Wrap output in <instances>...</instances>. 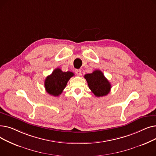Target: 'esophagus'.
Listing matches in <instances>:
<instances>
[{
	"label": "esophagus",
	"mask_w": 156,
	"mask_h": 156,
	"mask_svg": "<svg viewBox=\"0 0 156 156\" xmlns=\"http://www.w3.org/2000/svg\"><path fill=\"white\" fill-rule=\"evenodd\" d=\"M75 73H76V75H78V76H80L81 75V69H75Z\"/></svg>",
	"instance_id": "obj_1"
}]
</instances>
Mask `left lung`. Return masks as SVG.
<instances>
[{
    "mask_svg": "<svg viewBox=\"0 0 156 156\" xmlns=\"http://www.w3.org/2000/svg\"><path fill=\"white\" fill-rule=\"evenodd\" d=\"M84 78L89 88L96 97L105 96L109 93L111 85L101 71L97 69L92 73L86 74Z\"/></svg>",
    "mask_w": 156,
    "mask_h": 156,
    "instance_id": "obj_1",
    "label": "left lung"
}]
</instances>
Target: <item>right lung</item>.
<instances>
[{"label":"right lung","mask_w":156,"mask_h":156,"mask_svg":"<svg viewBox=\"0 0 156 156\" xmlns=\"http://www.w3.org/2000/svg\"><path fill=\"white\" fill-rule=\"evenodd\" d=\"M73 76L74 73L72 72H63L60 68L55 69L51 75L45 78L44 85L46 92L51 95L59 96Z\"/></svg>","instance_id":"right-lung-1"}]
</instances>
